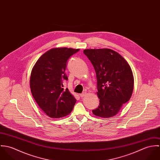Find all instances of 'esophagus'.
Wrapping results in <instances>:
<instances>
[{"mask_svg": "<svg viewBox=\"0 0 160 160\" xmlns=\"http://www.w3.org/2000/svg\"><path fill=\"white\" fill-rule=\"evenodd\" d=\"M86 95H87V92H82V93H81V94H80V96H81V97H83L86 96Z\"/></svg>", "mask_w": 160, "mask_h": 160, "instance_id": "1", "label": "esophagus"}]
</instances>
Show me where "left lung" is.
I'll return each mask as SVG.
<instances>
[{"label":"left lung","instance_id":"8db88e82","mask_svg":"<svg viewBox=\"0 0 160 160\" xmlns=\"http://www.w3.org/2000/svg\"><path fill=\"white\" fill-rule=\"evenodd\" d=\"M83 52L95 69L97 80L100 103L92 113L98 117H112L131 97L134 83L132 69L127 61L112 49H86Z\"/></svg>","mask_w":160,"mask_h":160}]
</instances>
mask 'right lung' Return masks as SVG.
I'll list each match as a JSON object with an SVG mask.
<instances>
[{"label":"right lung","mask_w":160,"mask_h":160,"mask_svg":"<svg viewBox=\"0 0 160 160\" xmlns=\"http://www.w3.org/2000/svg\"><path fill=\"white\" fill-rule=\"evenodd\" d=\"M79 49L54 48L44 53L31 71L30 88L38 105L47 116L58 118L68 115L76 100L68 89L63 88L68 80L65 73L69 58Z\"/></svg>","instance_id":"add662e5"}]
</instances>
